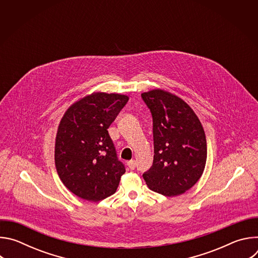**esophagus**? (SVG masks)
<instances>
[{
	"label": "esophagus",
	"mask_w": 258,
	"mask_h": 258,
	"mask_svg": "<svg viewBox=\"0 0 258 258\" xmlns=\"http://www.w3.org/2000/svg\"><path fill=\"white\" fill-rule=\"evenodd\" d=\"M127 166H128L130 169H135V167H136V161H135V160H130V161L127 162Z\"/></svg>",
	"instance_id": "obj_1"
}]
</instances>
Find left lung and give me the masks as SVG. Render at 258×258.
<instances>
[{"mask_svg": "<svg viewBox=\"0 0 258 258\" xmlns=\"http://www.w3.org/2000/svg\"><path fill=\"white\" fill-rule=\"evenodd\" d=\"M153 117L154 157L143 174L148 188L167 197L191 189L203 174L207 145L194 110L178 96L163 89L142 93Z\"/></svg>", "mask_w": 258, "mask_h": 258, "instance_id": "left-lung-1", "label": "left lung"}]
</instances>
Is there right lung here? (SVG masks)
<instances>
[{"label": "right lung", "instance_id": "1", "mask_svg": "<svg viewBox=\"0 0 258 258\" xmlns=\"http://www.w3.org/2000/svg\"><path fill=\"white\" fill-rule=\"evenodd\" d=\"M127 101L126 95L93 92L71 104L60 120L56 169L63 185L84 200L111 196L125 172L107 130Z\"/></svg>", "mask_w": 258, "mask_h": 258}]
</instances>
